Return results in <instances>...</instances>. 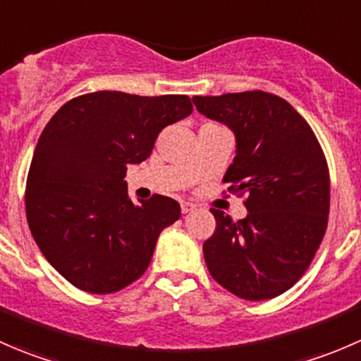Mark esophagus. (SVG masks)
<instances>
[{
    "mask_svg": "<svg viewBox=\"0 0 361 361\" xmlns=\"http://www.w3.org/2000/svg\"><path fill=\"white\" fill-rule=\"evenodd\" d=\"M192 209H195V204L181 202V213H190Z\"/></svg>",
    "mask_w": 361,
    "mask_h": 361,
    "instance_id": "34e87169",
    "label": "esophagus"
}]
</instances>
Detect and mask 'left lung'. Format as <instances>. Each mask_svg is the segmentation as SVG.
<instances>
[{
	"label": "left lung",
	"mask_w": 361,
	"mask_h": 361,
	"mask_svg": "<svg viewBox=\"0 0 361 361\" xmlns=\"http://www.w3.org/2000/svg\"><path fill=\"white\" fill-rule=\"evenodd\" d=\"M201 115L235 136V157L224 181L246 195L234 221L211 209L213 235L202 245L214 281L245 300L278 297L300 279L319 248L330 211V176L314 133L274 94L194 96Z\"/></svg>",
	"instance_id": "obj_1"
}]
</instances>
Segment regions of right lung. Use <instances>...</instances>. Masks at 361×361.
<instances>
[{
	"instance_id": "obj_1",
	"label": "right lung",
	"mask_w": 361,
	"mask_h": 361,
	"mask_svg": "<svg viewBox=\"0 0 361 361\" xmlns=\"http://www.w3.org/2000/svg\"><path fill=\"white\" fill-rule=\"evenodd\" d=\"M187 96L99 90L68 101L39 136L25 185L36 245L76 288L113 293L150 265L160 232L180 218L174 199L127 197V166L150 157L164 127L192 113Z\"/></svg>"
}]
</instances>
